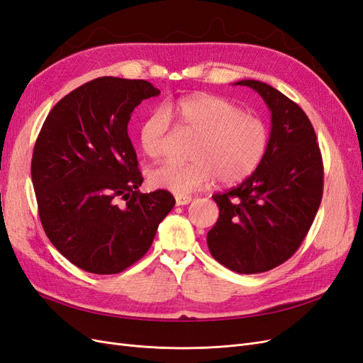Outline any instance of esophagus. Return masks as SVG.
Segmentation results:
<instances>
[{"label":"esophagus","mask_w":363,"mask_h":363,"mask_svg":"<svg viewBox=\"0 0 363 363\" xmlns=\"http://www.w3.org/2000/svg\"><path fill=\"white\" fill-rule=\"evenodd\" d=\"M192 201V196L189 195H177L175 196V204L177 206H186Z\"/></svg>","instance_id":"1"}]
</instances>
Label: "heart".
I'll return each mask as SVG.
<instances>
[{
  "label": "heart",
  "mask_w": 363,
  "mask_h": 363,
  "mask_svg": "<svg viewBox=\"0 0 363 363\" xmlns=\"http://www.w3.org/2000/svg\"><path fill=\"white\" fill-rule=\"evenodd\" d=\"M172 113L183 133L195 138L189 150L192 162H168L152 169L150 183L155 188L183 195L203 189L215 179L233 184L250 177L267 156L271 136L268 124L227 98L191 95L175 104ZM171 131L167 108H156L144 119L139 142L148 157L163 156Z\"/></svg>",
  "instance_id": "1"
}]
</instances>
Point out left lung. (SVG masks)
I'll return each mask as SVG.
<instances>
[{
    "label": "left lung",
    "instance_id": "8db88e82",
    "mask_svg": "<svg viewBox=\"0 0 363 363\" xmlns=\"http://www.w3.org/2000/svg\"><path fill=\"white\" fill-rule=\"evenodd\" d=\"M236 84L255 89L271 111L269 148L248 179L212 195L219 218L207 245L225 268L257 274L281 265L301 245L321 204L324 169L315 130L298 104L267 83Z\"/></svg>",
    "mask_w": 363,
    "mask_h": 363
}]
</instances>
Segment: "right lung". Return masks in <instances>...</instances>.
I'll use <instances>...</instances> for the list:
<instances>
[{
  "instance_id": "obj_1",
  "label": "right lung",
  "mask_w": 363,
  "mask_h": 363,
  "mask_svg": "<svg viewBox=\"0 0 363 363\" xmlns=\"http://www.w3.org/2000/svg\"><path fill=\"white\" fill-rule=\"evenodd\" d=\"M150 82L100 77L51 108L36 139L31 182L51 244L75 267L118 274L150 250L175 204L163 189L142 194L144 177L127 125Z\"/></svg>"
}]
</instances>
